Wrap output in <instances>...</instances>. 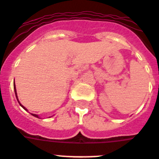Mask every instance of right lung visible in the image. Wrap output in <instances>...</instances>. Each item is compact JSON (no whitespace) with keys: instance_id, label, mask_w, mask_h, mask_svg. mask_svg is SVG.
<instances>
[{"instance_id":"1","label":"right lung","mask_w":159,"mask_h":159,"mask_svg":"<svg viewBox=\"0 0 159 159\" xmlns=\"http://www.w3.org/2000/svg\"><path fill=\"white\" fill-rule=\"evenodd\" d=\"M13 87H14V91H15L16 98H17V100H18V96H17V92H16V87H15V83H13ZM18 101H19V100H18ZM19 105H20V106H21V107H22L23 108H24V109H25V110H26V111H27V109H26L25 107H24V106H22V105H21V104H20V103H19ZM31 115H33V116H34V117H38V118H39V117H38V115H36V114H31Z\"/></svg>"}]
</instances>
